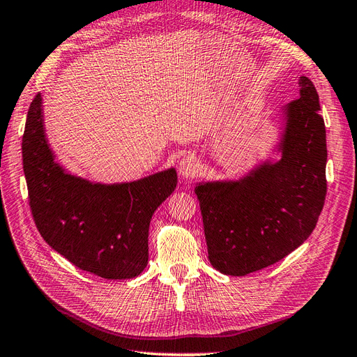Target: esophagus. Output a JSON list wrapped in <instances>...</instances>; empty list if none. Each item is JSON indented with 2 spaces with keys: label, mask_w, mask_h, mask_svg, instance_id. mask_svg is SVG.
<instances>
[{
  "label": "esophagus",
  "mask_w": 357,
  "mask_h": 357,
  "mask_svg": "<svg viewBox=\"0 0 357 357\" xmlns=\"http://www.w3.org/2000/svg\"><path fill=\"white\" fill-rule=\"evenodd\" d=\"M178 173L182 179H190L197 173V160L192 155H187L179 161Z\"/></svg>",
  "instance_id": "obj_1"
}]
</instances>
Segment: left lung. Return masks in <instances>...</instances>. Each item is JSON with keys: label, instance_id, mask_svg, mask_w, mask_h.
Listing matches in <instances>:
<instances>
[{"label": "left lung", "instance_id": "1", "mask_svg": "<svg viewBox=\"0 0 357 357\" xmlns=\"http://www.w3.org/2000/svg\"><path fill=\"white\" fill-rule=\"evenodd\" d=\"M319 110L315 86L301 76L299 98L282 107L271 155L236 179L196 184L209 261L221 273L243 277L271 266L312 233L324 205L328 161Z\"/></svg>", "mask_w": 357, "mask_h": 357}]
</instances>
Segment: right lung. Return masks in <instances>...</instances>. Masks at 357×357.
<instances>
[{
    "label": "right lung",
    "mask_w": 357,
    "mask_h": 357,
    "mask_svg": "<svg viewBox=\"0 0 357 357\" xmlns=\"http://www.w3.org/2000/svg\"><path fill=\"white\" fill-rule=\"evenodd\" d=\"M22 157L29 206L50 248L106 280H131L144 272L149 222L176 188L175 167L114 184L75 175L49 145L42 94L28 110Z\"/></svg>",
    "instance_id": "add662e5"
}]
</instances>
